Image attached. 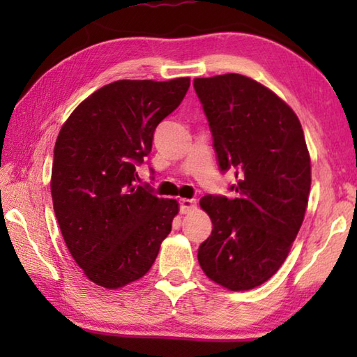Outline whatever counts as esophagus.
Wrapping results in <instances>:
<instances>
[{"label":"esophagus","mask_w":357,"mask_h":357,"mask_svg":"<svg viewBox=\"0 0 357 357\" xmlns=\"http://www.w3.org/2000/svg\"><path fill=\"white\" fill-rule=\"evenodd\" d=\"M197 208V202L195 200H189V198H181L179 200V211L183 214L190 213L192 209Z\"/></svg>","instance_id":"obj_1"}]
</instances>
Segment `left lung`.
Listing matches in <instances>:
<instances>
[{"label":"left lung","instance_id":"8db88e82","mask_svg":"<svg viewBox=\"0 0 357 357\" xmlns=\"http://www.w3.org/2000/svg\"><path fill=\"white\" fill-rule=\"evenodd\" d=\"M220 172L236 198L206 195L213 233L198 249L211 280L244 291L269 280L288 257L305 215L310 155L296 113L261 83L239 74L195 78Z\"/></svg>","mask_w":357,"mask_h":357}]
</instances>
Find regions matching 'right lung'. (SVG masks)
I'll use <instances>...</instances> for the list:
<instances>
[{
	"label": "right lung",
	"mask_w": 357,
	"mask_h": 357,
	"mask_svg": "<svg viewBox=\"0 0 357 357\" xmlns=\"http://www.w3.org/2000/svg\"><path fill=\"white\" fill-rule=\"evenodd\" d=\"M190 78L118 80L84 99L63 124L52 167L53 209L84 275L108 289L151 269L179 204L137 185L154 130L183 102Z\"/></svg>",
	"instance_id": "obj_1"
}]
</instances>
